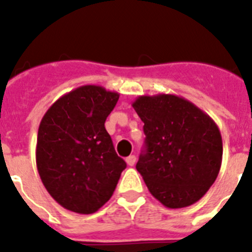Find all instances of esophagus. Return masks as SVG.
<instances>
[{"instance_id":"1","label":"esophagus","mask_w":252,"mask_h":252,"mask_svg":"<svg viewBox=\"0 0 252 252\" xmlns=\"http://www.w3.org/2000/svg\"><path fill=\"white\" fill-rule=\"evenodd\" d=\"M135 161H136V157H135V155H130V157L126 158V164H127L128 166H132L133 164H135Z\"/></svg>"}]
</instances>
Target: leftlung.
Wrapping results in <instances>:
<instances>
[{"mask_svg":"<svg viewBox=\"0 0 252 252\" xmlns=\"http://www.w3.org/2000/svg\"><path fill=\"white\" fill-rule=\"evenodd\" d=\"M132 107L146 135L136 169L149 192L168 208L194 204L221 169L223 149L216 122L175 94L139 95Z\"/></svg>","mask_w":252,"mask_h":252,"instance_id":"left-lung-1","label":"left lung"}]
</instances>
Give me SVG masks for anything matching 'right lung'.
Here are the masks:
<instances>
[{
    "instance_id": "right-lung-1",
    "label": "right lung",
    "mask_w": 252,
    "mask_h": 252,
    "mask_svg": "<svg viewBox=\"0 0 252 252\" xmlns=\"http://www.w3.org/2000/svg\"><path fill=\"white\" fill-rule=\"evenodd\" d=\"M119 97L101 86L78 87L57 99L41 119L37 171L49 194L68 211L97 212L112 197L126 168L104 127Z\"/></svg>"
}]
</instances>
